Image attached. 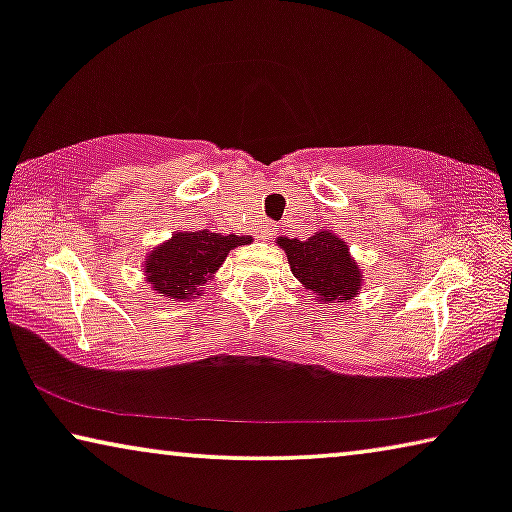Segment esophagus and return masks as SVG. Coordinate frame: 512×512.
<instances>
[{"instance_id":"1","label":"esophagus","mask_w":512,"mask_h":512,"mask_svg":"<svg viewBox=\"0 0 512 512\" xmlns=\"http://www.w3.org/2000/svg\"><path fill=\"white\" fill-rule=\"evenodd\" d=\"M275 226H272V223H263L261 228H258V235H261V240H270L272 235H275Z\"/></svg>"}]
</instances>
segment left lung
<instances>
[{
    "label": "left lung",
    "instance_id": "8db88e82",
    "mask_svg": "<svg viewBox=\"0 0 512 512\" xmlns=\"http://www.w3.org/2000/svg\"><path fill=\"white\" fill-rule=\"evenodd\" d=\"M277 247L289 258L293 277L319 303H349L359 296L363 272L333 230H319L307 240L277 237Z\"/></svg>",
    "mask_w": 512,
    "mask_h": 512
}]
</instances>
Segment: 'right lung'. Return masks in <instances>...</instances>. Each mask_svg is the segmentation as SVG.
I'll return each mask as SVG.
<instances>
[{
    "label": "right lung",
    "instance_id": "1",
    "mask_svg": "<svg viewBox=\"0 0 512 512\" xmlns=\"http://www.w3.org/2000/svg\"><path fill=\"white\" fill-rule=\"evenodd\" d=\"M251 244L249 235H221L209 230H181L146 254L144 282L170 300L198 298L214 279L230 249Z\"/></svg>",
    "mask_w": 512,
    "mask_h": 512
}]
</instances>
